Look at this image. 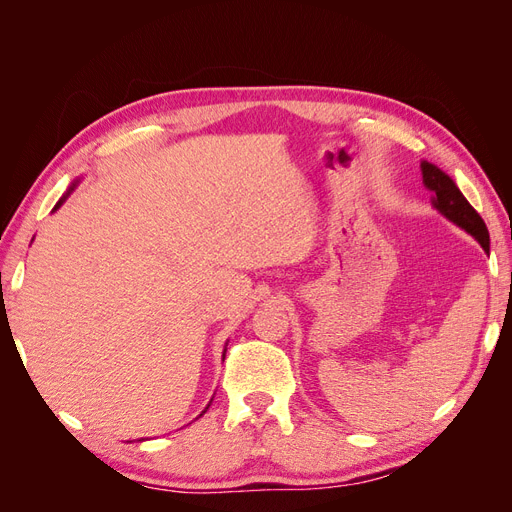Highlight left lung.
I'll use <instances>...</instances> for the list:
<instances>
[{
	"mask_svg": "<svg viewBox=\"0 0 512 512\" xmlns=\"http://www.w3.org/2000/svg\"><path fill=\"white\" fill-rule=\"evenodd\" d=\"M423 185L431 192V207L436 209L448 222H453L461 230L472 235L480 247L489 254V230L476 209L468 203L466 196L461 194L457 183L448 177L442 168L427 160L421 162Z\"/></svg>",
	"mask_w": 512,
	"mask_h": 512,
	"instance_id": "obj_1",
	"label": "left lung"
}]
</instances>
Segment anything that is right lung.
I'll use <instances>...</instances> for the list:
<instances>
[{
  "instance_id": "add662e5",
  "label": "right lung",
  "mask_w": 512,
  "mask_h": 512,
  "mask_svg": "<svg viewBox=\"0 0 512 512\" xmlns=\"http://www.w3.org/2000/svg\"><path fill=\"white\" fill-rule=\"evenodd\" d=\"M79 183H81V179H76V181H72V183H70V188H68V190L64 192V196H61V198L57 200V205L53 207V211H57V209H59L61 205H64V203H66V200H68V196H70V194H72V192L76 190V185H79ZM226 346H228V342H226ZM226 346H224V352H222V359H224V356H226ZM209 404H211V401H209ZM207 408H209V406H207ZM207 408L203 410V414L207 412ZM203 414H200V416H203Z\"/></svg>"
}]
</instances>
